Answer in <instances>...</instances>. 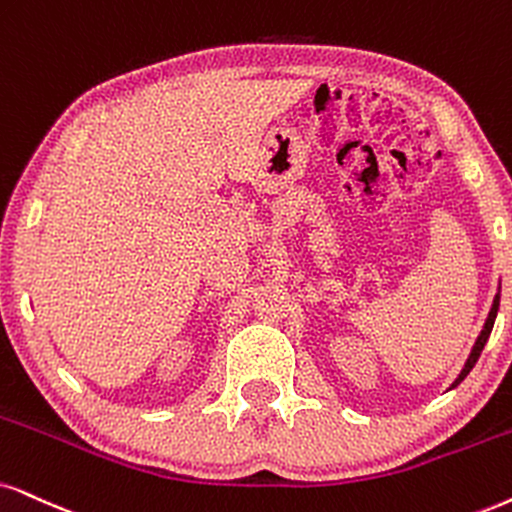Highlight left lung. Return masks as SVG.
Returning a JSON list of instances; mask_svg holds the SVG:
<instances>
[{"label":"left lung","instance_id":"1","mask_svg":"<svg viewBox=\"0 0 512 512\" xmlns=\"http://www.w3.org/2000/svg\"><path fill=\"white\" fill-rule=\"evenodd\" d=\"M498 300H501V295H496V300H494V304H491V312H489V316H487V323H484V328H482V333H480V338H477V342H475V347H472V352H470V357H468V361H465V368L461 371V375H458L456 378V383L451 385V387H456L458 383H461V380L465 378V375H468L470 371H472V366L477 364V359H480V354H482V349H484V345H487V340H489V335H491V328H494V321H496V312H498Z\"/></svg>","mask_w":512,"mask_h":512}]
</instances>
